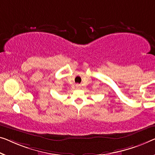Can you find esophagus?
Masks as SVG:
<instances>
[{
    "label": "esophagus",
    "mask_w": 155,
    "mask_h": 155,
    "mask_svg": "<svg viewBox=\"0 0 155 155\" xmlns=\"http://www.w3.org/2000/svg\"><path fill=\"white\" fill-rule=\"evenodd\" d=\"M76 87H77V88H80V87H81V85H80V84H77V85H76Z\"/></svg>",
    "instance_id": "1"
}]
</instances>
